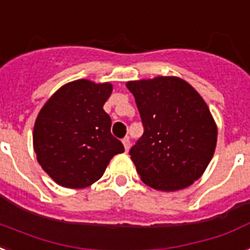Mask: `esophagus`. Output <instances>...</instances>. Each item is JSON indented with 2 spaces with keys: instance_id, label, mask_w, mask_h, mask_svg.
Segmentation results:
<instances>
[{
  "instance_id": "esophagus-1",
  "label": "esophagus",
  "mask_w": 250,
  "mask_h": 250,
  "mask_svg": "<svg viewBox=\"0 0 250 250\" xmlns=\"http://www.w3.org/2000/svg\"><path fill=\"white\" fill-rule=\"evenodd\" d=\"M123 145L125 147V151H129V148H130V139L129 138H124L123 139Z\"/></svg>"
}]
</instances>
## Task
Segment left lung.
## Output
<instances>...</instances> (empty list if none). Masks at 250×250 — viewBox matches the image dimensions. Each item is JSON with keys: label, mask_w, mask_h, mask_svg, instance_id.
Masks as SVG:
<instances>
[{"label": "left lung", "mask_w": 250, "mask_h": 250, "mask_svg": "<svg viewBox=\"0 0 250 250\" xmlns=\"http://www.w3.org/2000/svg\"><path fill=\"white\" fill-rule=\"evenodd\" d=\"M126 87L145 127L129 152L141 180L162 191L190 187L216 147L218 127L206 102L179 77L129 81Z\"/></svg>", "instance_id": "1"}]
</instances>
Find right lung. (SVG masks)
<instances>
[{
	"mask_svg": "<svg viewBox=\"0 0 250 250\" xmlns=\"http://www.w3.org/2000/svg\"><path fill=\"white\" fill-rule=\"evenodd\" d=\"M112 83L77 79L60 87L39 112L32 141L36 159L56 184L81 189L96 183L123 143L103 109Z\"/></svg>",
	"mask_w": 250,
	"mask_h": 250,
	"instance_id": "obj_1",
	"label": "right lung"
}]
</instances>
